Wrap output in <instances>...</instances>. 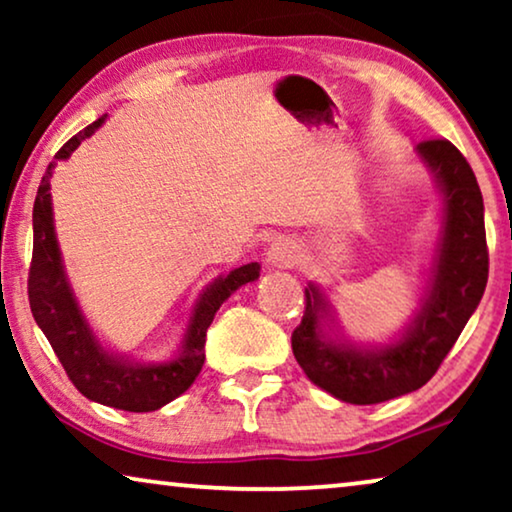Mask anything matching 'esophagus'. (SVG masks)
<instances>
[{
	"mask_svg": "<svg viewBox=\"0 0 512 512\" xmlns=\"http://www.w3.org/2000/svg\"><path fill=\"white\" fill-rule=\"evenodd\" d=\"M296 251V244H293L289 237H277V240L268 247L265 263H268V268H291V265H296L298 261Z\"/></svg>",
	"mask_w": 512,
	"mask_h": 512,
	"instance_id": "obj_1",
	"label": "esophagus"
}]
</instances>
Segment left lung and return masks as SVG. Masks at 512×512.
<instances>
[{"label":"left lung","instance_id":"1","mask_svg":"<svg viewBox=\"0 0 512 512\" xmlns=\"http://www.w3.org/2000/svg\"><path fill=\"white\" fill-rule=\"evenodd\" d=\"M415 151L440 193V233L408 324L389 342H354L342 333L326 291L317 282L305 286V314L291 335L293 356L310 382L338 401L373 405L424 387L485 293V205L471 165L447 139L422 142Z\"/></svg>","mask_w":512,"mask_h":512}]
</instances>
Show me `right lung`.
Instances as JSON below:
<instances>
[{"instance_id": "obj_1", "label": "right lung", "mask_w": 512, "mask_h": 512, "mask_svg": "<svg viewBox=\"0 0 512 512\" xmlns=\"http://www.w3.org/2000/svg\"><path fill=\"white\" fill-rule=\"evenodd\" d=\"M107 121V114L74 135L41 177L34 200L32 228L34 247L30 265V307L41 331L51 342L55 356L67 370L69 380L90 401L128 412H151L167 405L195 382L205 363V338L214 314L240 286L256 282L261 265L247 263L216 277L195 300L177 352L165 361H135L128 354L114 352L97 338L83 314L69 284L65 261L55 235L51 179L55 165L79 149L83 139L93 137Z\"/></svg>"}]
</instances>
